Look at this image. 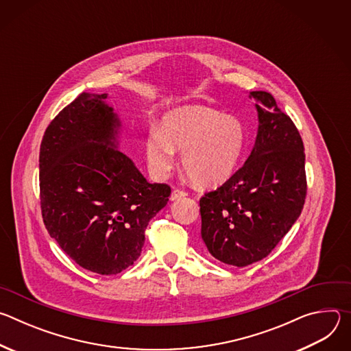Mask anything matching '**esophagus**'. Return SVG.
Masks as SVG:
<instances>
[{
	"mask_svg": "<svg viewBox=\"0 0 351 351\" xmlns=\"http://www.w3.org/2000/svg\"><path fill=\"white\" fill-rule=\"evenodd\" d=\"M187 194L184 193V191H182V190H173L172 191V194H171V202H176V199H179V198H182V197H186Z\"/></svg>",
	"mask_w": 351,
	"mask_h": 351,
	"instance_id": "34e87169",
	"label": "esophagus"
}]
</instances>
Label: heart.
<instances>
[{
  "mask_svg": "<svg viewBox=\"0 0 351 351\" xmlns=\"http://www.w3.org/2000/svg\"><path fill=\"white\" fill-rule=\"evenodd\" d=\"M145 157L157 178L169 173L176 149L183 152L186 175L199 187L214 189L237 171L247 147V130L232 115L202 107L182 106L165 114L161 126H153L144 143Z\"/></svg>",
  "mask_w": 351,
  "mask_h": 351,
  "instance_id": "1",
  "label": "heart"
}]
</instances>
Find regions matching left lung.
<instances>
[{"instance_id": "obj_1", "label": "left lung", "mask_w": 351, "mask_h": 351, "mask_svg": "<svg viewBox=\"0 0 351 351\" xmlns=\"http://www.w3.org/2000/svg\"><path fill=\"white\" fill-rule=\"evenodd\" d=\"M258 129L244 165L199 199L202 237L213 257L239 268L265 258L303 211L302 136L268 91H250Z\"/></svg>"}]
</instances>
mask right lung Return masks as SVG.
Instances as JSON below:
<instances>
[{
  "label": "right lung",
  "instance_id": "right-lung-1",
  "mask_svg": "<svg viewBox=\"0 0 351 351\" xmlns=\"http://www.w3.org/2000/svg\"><path fill=\"white\" fill-rule=\"evenodd\" d=\"M107 93L83 91L48 125L40 147L44 225L82 268L117 275L141 254L144 230L171 189L149 183L119 152L122 123Z\"/></svg>",
  "mask_w": 351,
  "mask_h": 351
}]
</instances>
